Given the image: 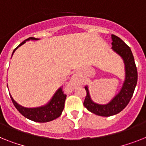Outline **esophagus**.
I'll list each match as a JSON object with an SVG mask.
<instances>
[{
	"mask_svg": "<svg viewBox=\"0 0 146 146\" xmlns=\"http://www.w3.org/2000/svg\"><path fill=\"white\" fill-rule=\"evenodd\" d=\"M78 83H79L78 78L77 76H74V77L72 78V80H70V82H69L68 86H69V88H71V89H74L76 86H78Z\"/></svg>",
	"mask_w": 146,
	"mask_h": 146,
	"instance_id": "34e87169",
	"label": "esophagus"
}]
</instances>
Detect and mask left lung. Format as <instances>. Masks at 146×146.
<instances>
[{
    "mask_svg": "<svg viewBox=\"0 0 146 146\" xmlns=\"http://www.w3.org/2000/svg\"><path fill=\"white\" fill-rule=\"evenodd\" d=\"M112 49L121 56L125 63V78L120 92L107 104H98L91 99L88 86H85L86 96L84 105L92 113L101 116H110L125 109L133 96L137 83V70L131 48L119 37L112 35Z\"/></svg>",
    "mask_w": 146,
    "mask_h": 146,
    "instance_id": "1",
    "label": "left lung"
}]
</instances>
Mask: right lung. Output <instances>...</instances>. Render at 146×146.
Listing matches in <instances>:
<instances>
[{
  "label": "right lung",
  "instance_id": "add662e5",
  "mask_svg": "<svg viewBox=\"0 0 146 146\" xmlns=\"http://www.w3.org/2000/svg\"><path fill=\"white\" fill-rule=\"evenodd\" d=\"M37 39L38 38H33V37H30V38L25 39L16 48L14 49L13 54L19 47L25 44L26 41L37 40ZM13 54H12V56H13ZM62 88V87H60L56 90V92L54 93L52 98L50 99L48 103L45 105L42 106V107H38V108H24L22 106L19 105V104L13 99V98L11 96V95L10 98L15 108L25 117L33 121H36V122H48V121H52L60 116V115L62 114V110L64 109L66 95L63 93Z\"/></svg>",
  "mask_w": 146,
  "mask_h": 146
}]
</instances>
